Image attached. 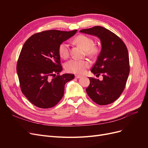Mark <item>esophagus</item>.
Masks as SVG:
<instances>
[{
    "mask_svg": "<svg viewBox=\"0 0 148 148\" xmlns=\"http://www.w3.org/2000/svg\"><path fill=\"white\" fill-rule=\"evenodd\" d=\"M75 77L76 79H80V78H81L82 76H81V75H75Z\"/></svg>",
    "mask_w": 148,
    "mask_h": 148,
    "instance_id": "obj_1",
    "label": "esophagus"
}]
</instances>
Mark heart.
Here are the masks:
<instances>
[{"label": "heart", "instance_id": "b5f03b06", "mask_svg": "<svg viewBox=\"0 0 148 148\" xmlns=\"http://www.w3.org/2000/svg\"><path fill=\"white\" fill-rule=\"evenodd\" d=\"M75 42L81 45L88 56H94L98 54L99 49L94 45V41L88 36L80 35L75 38ZM59 54L61 58H67L69 54V45L67 42H62L58 49ZM89 62L86 60L71 59L65 64V67L66 71L74 74H83L86 68L89 67Z\"/></svg>", "mask_w": 148, "mask_h": 148}]
</instances>
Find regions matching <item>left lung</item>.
<instances>
[{
    "label": "left lung",
    "mask_w": 148,
    "mask_h": 148,
    "mask_svg": "<svg viewBox=\"0 0 148 148\" xmlns=\"http://www.w3.org/2000/svg\"><path fill=\"white\" fill-rule=\"evenodd\" d=\"M82 33L97 36L101 50L91 72L102 74L103 80L89 77L86 90L93 101L99 105L111 104L117 99L125 87L130 73L129 56L127 47L116 34L101 26L82 29Z\"/></svg>",
    "instance_id": "8db88e82"
}]
</instances>
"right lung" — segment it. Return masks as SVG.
Here are the masks:
<instances>
[{"instance_id": "obj_1", "label": "right lung", "mask_w": 148, "mask_h": 148, "mask_svg": "<svg viewBox=\"0 0 148 148\" xmlns=\"http://www.w3.org/2000/svg\"><path fill=\"white\" fill-rule=\"evenodd\" d=\"M77 31H44L31 36L23 45L17 72L23 94L35 106H56L64 96L65 84L74 79L71 74L58 75L62 70L58 49Z\"/></svg>"}]
</instances>
